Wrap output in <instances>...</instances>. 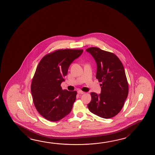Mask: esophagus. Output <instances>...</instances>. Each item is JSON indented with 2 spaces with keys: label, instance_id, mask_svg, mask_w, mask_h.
Instances as JSON below:
<instances>
[{
  "label": "esophagus",
  "instance_id": "esophagus-1",
  "mask_svg": "<svg viewBox=\"0 0 155 155\" xmlns=\"http://www.w3.org/2000/svg\"><path fill=\"white\" fill-rule=\"evenodd\" d=\"M78 93L79 94H85V92L82 91L81 90H78Z\"/></svg>",
  "mask_w": 155,
  "mask_h": 155
}]
</instances>
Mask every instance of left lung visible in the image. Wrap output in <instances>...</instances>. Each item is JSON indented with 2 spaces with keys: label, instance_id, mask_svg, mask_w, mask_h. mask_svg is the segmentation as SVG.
<instances>
[{
  "label": "left lung",
  "instance_id": "left-lung-1",
  "mask_svg": "<svg viewBox=\"0 0 155 155\" xmlns=\"http://www.w3.org/2000/svg\"><path fill=\"white\" fill-rule=\"evenodd\" d=\"M95 60L96 78L100 84L101 93L91 92L87 105L90 112L104 119H110L121 110L129 94V86L121 61L113 53L98 48L86 50Z\"/></svg>",
  "mask_w": 155,
  "mask_h": 155
}]
</instances>
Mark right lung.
I'll return each instance as SVG.
<instances>
[{
  "label": "right lung",
  "mask_w": 155,
  "mask_h": 155,
  "mask_svg": "<svg viewBox=\"0 0 155 155\" xmlns=\"http://www.w3.org/2000/svg\"><path fill=\"white\" fill-rule=\"evenodd\" d=\"M82 50H58L40 60L33 78L31 91L33 102L41 115L50 121H57L71 112L77 92L63 90L68 69Z\"/></svg>",
  "instance_id": "obj_1"
}]
</instances>
